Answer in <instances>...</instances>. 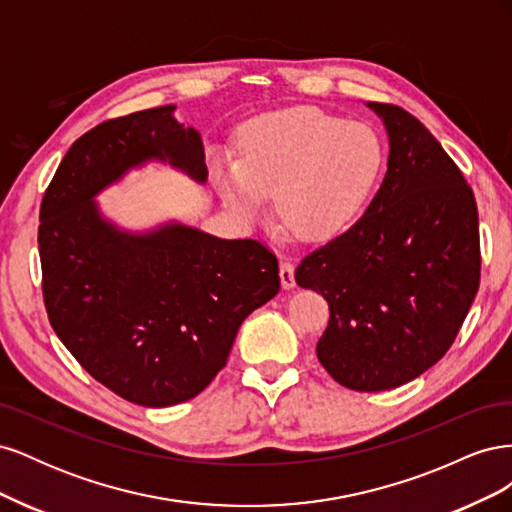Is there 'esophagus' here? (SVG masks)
<instances>
[{"mask_svg": "<svg viewBox=\"0 0 512 512\" xmlns=\"http://www.w3.org/2000/svg\"><path fill=\"white\" fill-rule=\"evenodd\" d=\"M280 280H282V288L284 290H292L294 286H297V282H294L292 262H288V260L280 262Z\"/></svg>", "mask_w": 512, "mask_h": 512, "instance_id": "obj_1", "label": "esophagus"}]
</instances>
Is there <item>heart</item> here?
Instances as JSON below:
<instances>
[{"mask_svg":"<svg viewBox=\"0 0 512 512\" xmlns=\"http://www.w3.org/2000/svg\"><path fill=\"white\" fill-rule=\"evenodd\" d=\"M384 164L378 134L316 108H288L252 119L241 158L215 156L213 181L224 205L252 224L275 194L280 220L303 241L346 230L374 192Z\"/></svg>","mask_w":512,"mask_h":512,"instance_id":"heart-1","label":"heart"}]
</instances>
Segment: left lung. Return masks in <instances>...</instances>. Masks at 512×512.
I'll return each instance as SVG.
<instances>
[{
  "label": "left lung",
  "instance_id": "8db88e82",
  "mask_svg": "<svg viewBox=\"0 0 512 512\" xmlns=\"http://www.w3.org/2000/svg\"><path fill=\"white\" fill-rule=\"evenodd\" d=\"M389 160L363 218L301 260L294 280L329 303L318 361L346 389H395L436 365L466 320L480 280L470 185L421 121L367 102Z\"/></svg>",
  "mask_w": 512,
  "mask_h": 512
}]
</instances>
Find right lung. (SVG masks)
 I'll use <instances>...</instances> for the list:
<instances>
[{"mask_svg":"<svg viewBox=\"0 0 512 512\" xmlns=\"http://www.w3.org/2000/svg\"><path fill=\"white\" fill-rule=\"evenodd\" d=\"M175 111L149 108L83 134L40 207L42 290L57 337L106 389L147 408L203 391L241 322L280 292L277 260L254 239L177 220L132 230L104 215L96 198L151 162L207 181L203 138Z\"/></svg>","mask_w":512,"mask_h":512,"instance_id":"obj_1","label":"right lung"}]
</instances>
